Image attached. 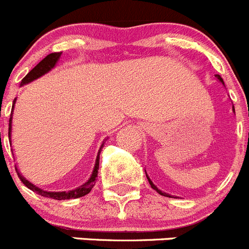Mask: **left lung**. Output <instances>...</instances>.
<instances>
[{
    "label": "left lung",
    "mask_w": 249,
    "mask_h": 249,
    "mask_svg": "<svg viewBox=\"0 0 249 249\" xmlns=\"http://www.w3.org/2000/svg\"><path fill=\"white\" fill-rule=\"evenodd\" d=\"M215 77H216V80H218L219 82H220L221 85H223L224 87H225V85H224V81H223V78H221L220 76H219V75H215ZM232 112H233V114H235V107H233V105H232ZM145 173H146V171H145ZM146 178H147V180H149V183H150V185H151V188L154 189V190H156L157 193L160 194V195H162V196H167V197H172V196L169 195V194H166V193H163V191H162V190H160V189L157 188V186L155 185L154 183H152V180H151V179L149 178V176H147V174H146Z\"/></svg>",
    "instance_id": "obj_1"
}]
</instances>
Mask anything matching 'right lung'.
<instances>
[{"label": "right lung", "mask_w": 249, "mask_h": 249, "mask_svg": "<svg viewBox=\"0 0 249 249\" xmlns=\"http://www.w3.org/2000/svg\"><path fill=\"white\" fill-rule=\"evenodd\" d=\"M60 55H61V52H60V53H51V54H48L46 58L42 59L40 63H38L37 65H36L35 68H34L33 70H31L30 72H29L28 75H26L25 77L21 80L20 87H21V86H25V85H28V83L33 82V81L37 80V78H40L41 76L46 75L47 72H49L52 69L55 68V65L58 64L59 59H60ZM16 102H17V98L14 99L13 105H12L11 119H9V127H8V137H9V142H11V144H12V121H13V111H14V105H16ZM105 140H107V139H105ZM105 140H104V142H105ZM104 142H103V144L100 145L99 151H98V155H97V159H95L94 168H93V172H92V174H90L89 178H88V180L86 181V183H83L82 185L77 186L76 189H72V190H68V191H46V190H43V189L36 186L35 184H33L31 181H29L26 178H24V177L21 176L20 172L18 171V168H17V166H16L17 173H18L19 178H20V180L23 181L24 185L28 186L30 190L34 191V193H36V194H38V195L43 196V197L53 198V200H58V201L71 200V198L82 197V196L87 195V194L90 193V190H92V188L94 186V184H95V179H97V177H98V169H99L100 152H102L103 146H104Z\"/></svg>", "instance_id": "obj_1"}]
</instances>
